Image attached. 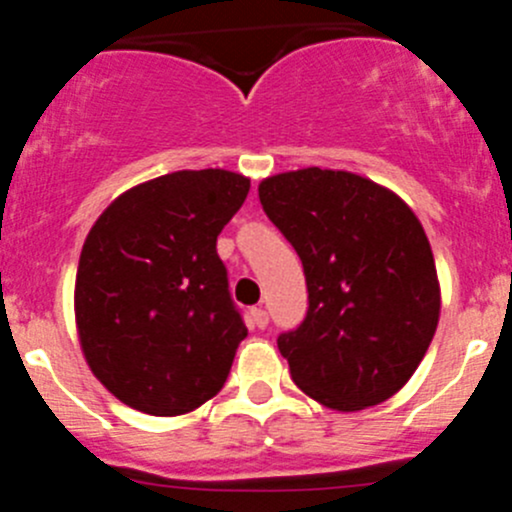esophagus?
Instances as JSON below:
<instances>
[{
  "mask_svg": "<svg viewBox=\"0 0 512 512\" xmlns=\"http://www.w3.org/2000/svg\"><path fill=\"white\" fill-rule=\"evenodd\" d=\"M251 323L256 325V328H266V325H269V312H266L264 307H253Z\"/></svg>",
  "mask_w": 512,
  "mask_h": 512,
  "instance_id": "34e87169",
  "label": "esophagus"
}]
</instances>
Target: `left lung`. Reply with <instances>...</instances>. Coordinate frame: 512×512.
Instances as JSON below:
<instances>
[{"label":"left lung","mask_w":512,"mask_h":512,"mask_svg":"<svg viewBox=\"0 0 512 512\" xmlns=\"http://www.w3.org/2000/svg\"><path fill=\"white\" fill-rule=\"evenodd\" d=\"M259 200L305 269V320L277 338L295 384L341 413L390 400L441 315L436 261L415 212L372 179L318 166L269 176Z\"/></svg>","instance_id":"1"}]
</instances>
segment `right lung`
<instances>
[{"mask_svg":"<svg viewBox=\"0 0 512 512\" xmlns=\"http://www.w3.org/2000/svg\"><path fill=\"white\" fill-rule=\"evenodd\" d=\"M248 189L235 171H174L122 192L89 230L76 330L94 377L130 408L171 418L223 390L248 330L217 235Z\"/></svg>","mask_w":512,"mask_h":512,"instance_id":"1","label":"right lung"}]
</instances>
